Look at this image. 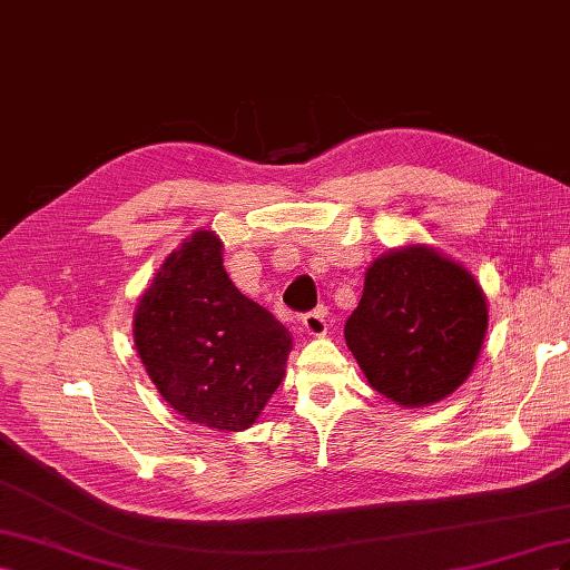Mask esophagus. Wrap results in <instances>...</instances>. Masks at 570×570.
I'll return each mask as SVG.
<instances>
[{"instance_id":"obj_1","label":"esophagus","mask_w":570,"mask_h":570,"mask_svg":"<svg viewBox=\"0 0 570 570\" xmlns=\"http://www.w3.org/2000/svg\"><path fill=\"white\" fill-rule=\"evenodd\" d=\"M303 330L307 336H324L327 334V320H324V311H315V313H307L303 317Z\"/></svg>"}]
</instances>
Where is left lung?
Listing matches in <instances>:
<instances>
[{
  "label": "left lung",
  "mask_w": 570,
  "mask_h": 570,
  "mask_svg": "<svg viewBox=\"0 0 570 570\" xmlns=\"http://www.w3.org/2000/svg\"><path fill=\"white\" fill-rule=\"evenodd\" d=\"M490 324L478 279L425 243L370 263L346 346L375 392L401 409L439 403L470 377Z\"/></svg>",
  "instance_id": "8db88e82"
}]
</instances>
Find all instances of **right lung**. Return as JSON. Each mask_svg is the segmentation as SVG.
<instances>
[{"label":"right lung","mask_w":570,"mask_h":570,"mask_svg":"<svg viewBox=\"0 0 570 570\" xmlns=\"http://www.w3.org/2000/svg\"><path fill=\"white\" fill-rule=\"evenodd\" d=\"M224 240L198 229L167 255L134 313V344L159 396L193 425L243 432L286 375L288 330L229 279Z\"/></svg>","instance_id":"1"}]
</instances>
